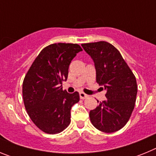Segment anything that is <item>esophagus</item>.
Instances as JSON below:
<instances>
[{
    "label": "esophagus",
    "instance_id": "34e87169",
    "mask_svg": "<svg viewBox=\"0 0 156 156\" xmlns=\"http://www.w3.org/2000/svg\"><path fill=\"white\" fill-rule=\"evenodd\" d=\"M80 98L81 99H85L87 98H88V95L84 94L83 92H80Z\"/></svg>",
    "mask_w": 156,
    "mask_h": 156
}]
</instances>
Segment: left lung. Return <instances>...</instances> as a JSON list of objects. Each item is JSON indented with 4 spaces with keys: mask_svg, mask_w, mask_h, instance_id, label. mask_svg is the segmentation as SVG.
Segmentation results:
<instances>
[{
    "mask_svg": "<svg viewBox=\"0 0 156 156\" xmlns=\"http://www.w3.org/2000/svg\"><path fill=\"white\" fill-rule=\"evenodd\" d=\"M81 46L94 63L96 81L106 90L107 99L90 111V122L105 133L117 131L126 124L134 108L136 78L119 51L109 43L99 41Z\"/></svg>",
    "mask_w": 156,
    "mask_h": 156,
    "instance_id": "8db88e82",
    "label": "left lung"
}]
</instances>
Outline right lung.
I'll return each mask as SVG.
<instances>
[{"mask_svg": "<svg viewBox=\"0 0 156 156\" xmlns=\"http://www.w3.org/2000/svg\"><path fill=\"white\" fill-rule=\"evenodd\" d=\"M82 48L76 44L58 43L40 52L25 76L23 96L25 108L34 124L44 133L55 134L70 123L71 108L80 101L77 91L62 87L67 80L69 66Z\"/></svg>", "mask_w": 156, "mask_h": 156, "instance_id": "add662e5", "label": "right lung"}]
</instances>
